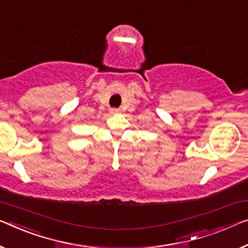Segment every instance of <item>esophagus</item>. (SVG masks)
Segmentation results:
<instances>
[{"label":"esophagus","mask_w":248,"mask_h":248,"mask_svg":"<svg viewBox=\"0 0 248 248\" xmlns=\"http://www.w3.org/2000/svg\"><path fill=\"white\" fill-rule=\"evenodd\" d=\"M109 112H111V114H117V113H119L120 112V109L119 108H111V109H109Z\"/></svg>","instance_id":"34e87169"}]
</instances>
